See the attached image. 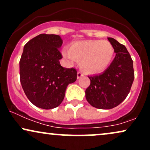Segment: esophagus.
Listing matches in <instances>:
<instances>
[{"label":"esophagus","instance_id":"obj_1","mask_svg":"<svg viewBox=\"0 0 150 150\" xmlns=\"http://www.w3.org/2000/svg\"><path fill=\"white\" fill-rule=\"evenodd\" d=\"M82 76H85V73H84L83 72L81 71V70L77 72V78H80V77Z\"/></svg>","mask_w":150,"mask_h":150}]
</instances>
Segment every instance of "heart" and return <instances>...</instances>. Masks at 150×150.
Here are the masks:
<instances>
[{
    "mask_svg": "<svg viewBox=\"0 0 150 150\" xmlns=\"http://www.w3.org/2000/svg\"><path fill=\"white\" fill-rule=\"evenodd\" d=\"M114 50L108 41L86 40L74 43L70 50H63L65 58L73 62H80V67L89 73H99L104 71L112 61Z\"/></svg>",
    "mask_w": 150,
    "mask_h": 150,
    "instance_id": "heart-1",
    "label": "heart"
}]
</instances>
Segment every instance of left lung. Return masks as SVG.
<instances>
[{
    "instance_id": "obj_1",
    "label": "left lung",
    "mask_w": 150,
    "mask_h": 150,
    "mask_svg": "<svg viewBox=\"0 0 150 150\" xmlns=\"http://www.w3.org/2000/svg\"><path fill=\"white\" fill-rule=\"evenodd\" d=\"M116 53L102 74L88 76L90 85L85 90L86 99L94 107L111 109L119 105L130 92L134 77L133 62L124 45L108 38Z\"/></svg>"
}]
</instances>
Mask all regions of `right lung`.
I'll return each instance as SVG.
<instances>
[{
    "instance_id": "1",
    "label": "right lung",
    "mask_w": 150,
    "mask_h": 150,
    "mask_svg": "<svg viewBox=\"0 0 150 150\" xmlns=\"http://www.w3.org/2000/svg\"><path fill=\"white\" fill-rule=\"evenodd\" d=\"M62 44L60 36L41 34L24 47L20 61V82L29 100L39 108L51 109L59 106L68 85L77 80L76 69L60 64Z\"/></svg>"
}]
</instances>
